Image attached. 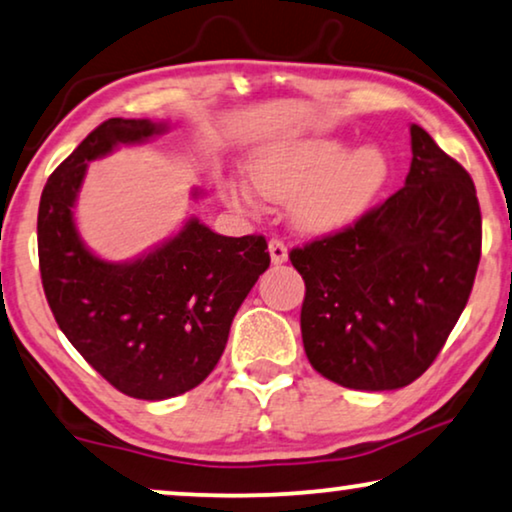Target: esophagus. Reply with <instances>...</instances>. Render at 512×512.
<instances>
[{
  "label": "esophagus",
  "instance_id": "34e87169",
  "mask_svg": "<svg viewBox=\"0 0 512 512\" xmlns=\"http://www.w3.org/2000/svg\"><path fill=\"white\" fill-rule=\"evenodd\" d=\"M269 255L273 264H285L287 262V246L280 239L269 241Z\"/></svg>",
  "mask_w": 512,
  "mask_h": 512
}]
</instances>
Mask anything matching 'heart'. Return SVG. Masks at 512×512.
<instances>
[{"label":"heart","mask_w":512,"mask_h":512,"mask_svg":"<svg viewBox=\"0 0 512 512\" xmlns=\"http://www.w3.org/2000/svg\"><path fill=\"white\" fill-rule=\"evenodd\" d=\"M248 176L262 197L290 204L301 232L331 234L355 227L383 197L392 178V162L378 143H348L334 136H313L266 146L253 155ZM229 197L253 206L252 187L232 178Z\"/></svg>","instance_id":"obj_1"}]
</instances>
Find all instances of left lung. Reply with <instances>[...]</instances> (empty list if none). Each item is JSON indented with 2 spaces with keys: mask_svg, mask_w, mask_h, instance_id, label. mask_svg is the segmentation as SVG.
<instances>
[{
  "mask_svg": "<svg viewBox=\"0 0 512 512\" xmlns=\"http://www.w3.org/2000/svg\"><path fill=\"white\" fill-rule=\"evenodd\" d=\"M410 150L397 194L355 227L290 253L306 283L308 362L350 390H399L420 378L478 271L482 218L471 176L420 125H410Z\"/></svg>",
  "mask_w": 512,
  "mask_h": 512,
  "instance_id": "obj_1",
  "label": "left lung"
}]
</instances>
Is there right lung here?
<instances>
[{
  "label": "right lung",
  "mask_w": 512,
  "mask_h": 512,
  "mask_svg": "<svg viewBox=\"0 0 512 512\" xmlns=\"http://www.w3.org/2000/svg\"><path fill=\"white\" fill-rule=\"evenodd\" d=\"M167 129L150 120L102 122L50 174L37 220L41 283L55 322L115 390L146 401L206 380L236 311L271 262L264 236H222L197 218L129 262H106L85 246L74 206L88 162Z\"/></svg>",
  "instance_id": "right-lung-1"
}]
</instances>
